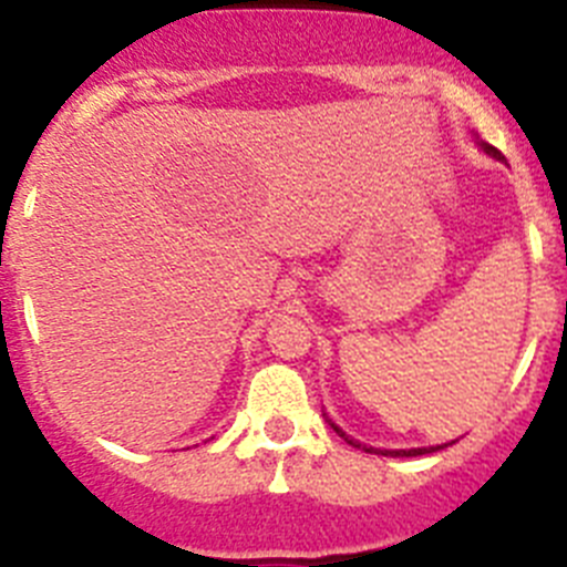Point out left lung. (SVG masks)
Returning <instances> with one entry per match:
<instances>
[{"instance_id": "obj_1", "label": "left lung", "mask_w": 567, "mask_h": 567, "mask_svg": "<svg viewBox=\"0 0 567 567\" xmlns=\"http://www.w3.org/2000/svg\"><path fill=\"white\" fill-rule=\"evenodd\" d=\"M480 147H483V150H485V153H488V155H494V158H503V153H499V150H497V147H491V144H480ZM329 425H332L334 432H338V434H340V437H343V440H346V443H349V445H354V449H363V452H374V449H365V445H360V443H358V440H352V437H346V434H343V432H340V429H338V425H334V423H329ZM445 445H452V443H445ZM445 445H432V449H409V452H403V449H400V452H380V449H378V454H383V457H417V454H429V452H437V449H445Z\"/></svg>"}]
</instances>
